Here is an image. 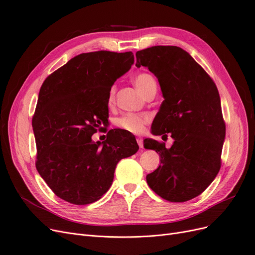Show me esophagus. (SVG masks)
Listing matches in <instances>:
<instances>
[{"mask_svg":"<svg viewBox=\"0 0 255 255\" xmlns=\"http://www.w3.org/2000/svg\"><path fill=\"white\" fill-rule=\"evenodd\" d=\"M136 142H137V144H138L139 148H143L144 144H143V139H142V138H140V137H137V138H136Z\"/></svg>","mask_w":255,"mask_h":255,"instance_id":"1","label":"esophagus"}]
</instances>
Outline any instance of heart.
Returning <instances> with one entry per match:
<instances>
[{"label": "heart", "mask_w": 255, "mask_h": 255, "mask_svg": "<svg viewBox=\"0 0 255 255\" xmlns=\"http://www.w3.org/2000/svg\"><path fill=\"white\" fill-rule=\"evenodd\" d=\"M133 83L135 86L138 88V90L146 94L151 90L152 88L156 87L155 80L153 79L152 75L148 73H137L133 77ZM116 96V87L112 86L109 91L108 102L111 104L115 100ZM149 118L147 116H140V115H127L123 117L117 121V125L121 127L122 129H125L127 131L133 133H139L142 132L144 129V125L148 122Z\"/></svg>", "instance_id": "obj_1"}]
</instances>
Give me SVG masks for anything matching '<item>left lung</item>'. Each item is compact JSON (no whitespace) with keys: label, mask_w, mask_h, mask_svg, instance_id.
Returning a JSON list of instances; mask_svg holds the SVG:
<instances>
[{"label":"left lung","mask_w":255,"mask_h":255,"mask_svg":"<svg viewBox=\"0 0 255 255\" xmlns=\"http://www.w3.org/2000/svg\"><path fill=\"white\" fill-rule=\"evenodd\" d=\"M136 64L152 72L164 101L151 133H170V148L152 138L144 147L159 154L161 165L146 176L149 187L164 200L183 203L208 187L221 168L226 135L219 90L192 56L176 46H153L135 53Z\"/></svg>","instance_id":"left-lung-1"}]
</instances>
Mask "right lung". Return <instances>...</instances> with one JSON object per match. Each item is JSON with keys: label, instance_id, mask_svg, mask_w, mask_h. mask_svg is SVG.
<instances>
[{"label": "right lung", "instance_id": "right-lung-1", "mask_svg": "<svg viewBox=\"0 0 255 255\" xmlns=\"http://www.w3.org/2000/svg\"><path fill=\"white\" fill-rule=\"evenodd\" d=\"M133 63L131 51L81 53L44 81L32 118L35 167L62 200L97 202L110 188L117 164L138 150L126 131L111 129L102 143L91 138L108 123L110 88Z\"/></svg>", "mask_w": 255, "mask_h": 255}]
</instances>
